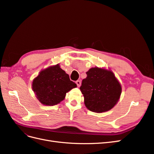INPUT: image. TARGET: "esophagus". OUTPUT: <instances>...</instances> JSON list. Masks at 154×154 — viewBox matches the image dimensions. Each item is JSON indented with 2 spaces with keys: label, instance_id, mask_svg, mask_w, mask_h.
<instances>
[{
  "label": "esophagus",
  "instance_id": "obj_1",
  "mask_svg": "<svg viewBox=\"0 0 154 154\" xmlns=\"http://www.w3.org/2000/svg\"><path fill=\"white\" fill-rule=\"evenodd\" d=\"M76 85H77L78 87H80V85H81V82L80 80H77L76 82Z\"/></svg>",
  "mask_w": 154,
  "mask_h": 154
}]
</instances>
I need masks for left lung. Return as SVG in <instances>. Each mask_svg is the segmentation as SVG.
Wrapping results in <instances>:
<instances>
[{"mask_svg": "<svg viewBox=\"0 0 154 154\" xmlns=\"http://www.w3.org/2000/svg\"><path fill=\"white\" fill-rule=\"evenodd\" d=\"M86 74L87 78L82 80L80 89L87 108L97 113L113 108L122 94V87L113 72L94 67Z\"/></svg>", "mask_w": 154, "mask_h": 154, "instance_id": "obj_1", "label": "left lung"}]
</instances>
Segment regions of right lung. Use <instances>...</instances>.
I'll return each mask as SVG.
<instances>
[{"label": "right lung", "mask_w": 154, "mask_h": 154, "mask_svg": "<svg viewBox=\"0 0 154 154\" xmlns=\"http://www.w3.org/2000/svg\"><path fill=\"white\" fill-rule=\"evenodd\" d=\"M32 86L40 103L53 106L63 100L66 93L77 85L58 64L42 71Z\"/></svg>", "instance_id": "right-lung-1"}]
</instances>
